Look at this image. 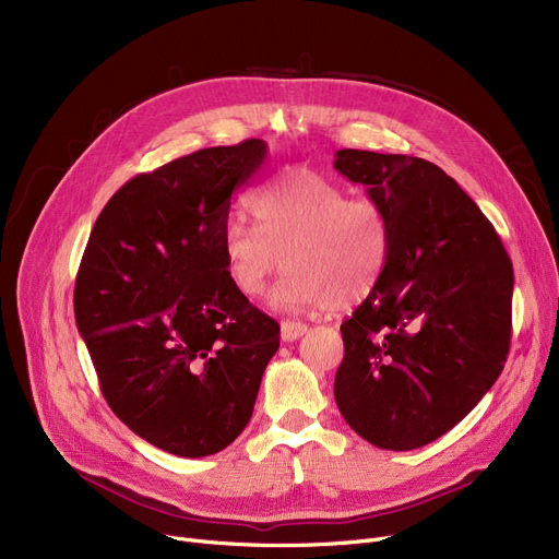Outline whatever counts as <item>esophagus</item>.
Listing matches in <instances>:
<instances>
[{"instance_id": "1", "label": "esophagus", "mask_w": 559, "mask_h": 559, "mask_svg": "<svg viewBox=\"0 0 559 559\" xmlns=\"http://www.w3.org/2000/svg\"><path fill=\"white\" fill-rule=\"evenodd\" d=\"M306 331H308V326L301 324V321H289V319L281 321V337H283V342H295V340L304 337Z\"/></svg>"}]
</instances>
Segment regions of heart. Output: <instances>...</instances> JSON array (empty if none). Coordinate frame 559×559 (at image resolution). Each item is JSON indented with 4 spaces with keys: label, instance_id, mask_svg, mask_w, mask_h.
Instances as JSON below:
<instances>
[{
    "label": "heart",
    "instance_id": "obj_1",
    "mask_svg": "<svg viewBox=\"0 0 559 559\" xmlns=\"http://www.w3.org/2000/svg\"><path fill=\"white\" fill-rule=\"evenodd\" d=\"M255 224L240 215L222 228L230 285L255 299L270 278L289 272L272 292L283 310L348 308L371 295L392 247L388 211L376 199L348 197L329 176L289 167L251 199Z\"/></svg>",
    "mask_w": 559,
    "mask_h": 559
}]
</instances>
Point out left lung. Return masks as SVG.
<instances>
[{
    "label": "left lung",
    "mask_w": 559,
    "mask_h": 559,
    "mask_svg": "<svg viewBox=\"0 0 559 559\" xmlns=\"http://www.w3.org/2000/svg\"><path fill=\"white\" fill-rule=\"evenodd\" d=\"M333 165L392 224L383 274L340 326L335 401L369 444L413 451L460 424L501 376L512 260L474 199L437 165L362 150H340Z\"/></svg>",
    "instance_id": "left-lung-1"
}]
</instances>
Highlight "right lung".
Masks as SVG:
<instances>
[{
    "label": "right lung",
    "mask_w": 559,
    "mask_h": 559,
    "mask_svg": "<svg viewBox=\"0 0 559 559\" xmlns=\"http://www.w3.org/2000/svg\"><path fill=\"white\" fill-rule=\"evenodd\" d=\"M264 140L211 146L138 174L99 213L74 285L76 329L112 413L181 457L226 449L253 415L281 329L226 276L230 197Z\"/></svg>",
    "instance_id": "obj_1"
}]
</instances>
